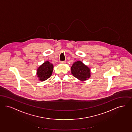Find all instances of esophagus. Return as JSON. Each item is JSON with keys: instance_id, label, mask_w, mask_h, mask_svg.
Listing matches in <instances>:
<instances>
[{"instance_id": "1", "label": "esophagus", "mask_w": 132, "mask_h": 132, "mask_svg": "<svg viewBox=\"0 0 132 132\" xmlns=\"http://www.w3.org/2000/svg\"><path fill=\"white\" fill-rule=\"evenodd\" d=\"M66 63V61H61L60 62V63H62V64H64V63Z\"/></svg>"}]
</instances>
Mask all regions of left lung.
I'll return each mask as SVG.
<instances>
[{"mask_svg":"<svg viewBox=\"0 0 132 132\" xmlns=\"http://www.w3.org/2000/svg\"><path fill=\"white\" fill-rule=\"evenodd\" d=\"M71 70V73L75 77L80 80H86L90 77V69L80 61L73 63Z\"/></svg>","mask_w":132,"mask_h":132,"instance_id":"8db88e82","label":"left lung"}]
</instances>
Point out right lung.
<instances>
[{
	"label": "right lung",
	"instance_id": "obj_1",
	"mask_svg": "<svg viewBox=\"0 0 132 132\" xmlns=\"http://www.w3.org/2000/svg\"><path fill=\"white\" fill-rule=\"evenodd\" d=\"M53 65L48 61L45 62L38 68L37 75L41 81L46 80L52 75Z\"/></svg>",
	"mask_w": 132,
	"mask_h": 132
}]
</instances>
